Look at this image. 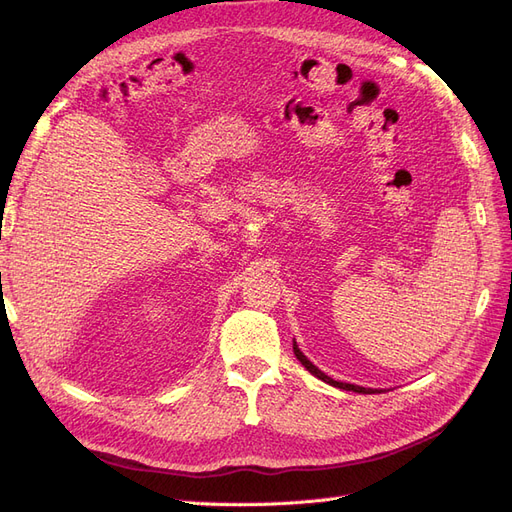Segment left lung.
Here are the masks:
<instances>
[{
  "mask_svg": "<svg viewBox=\"0 0 512 512\" xmlns=\"http://www.w3.org/2000/svg\"><path fill=\"white\" fill-rule=\"evenodd\" d=\"M292 350H294V356H297V359L301 361V365L309 371V374H314L316 378H320L322 382H327V384H331V386H337V389H344V391H354V393H363V395H371V393H380L378 389H365V386H359V384H348V382H337V380H333V378H329L327 374H322V371L307 359V356L299 350V346H297V342L292 344Z\"/></svg>",
  "mask_w": 512,
  "mask_h": 512,
  "instance_id": "obj_1",
  "label": "left lung"
}]
</instances>
